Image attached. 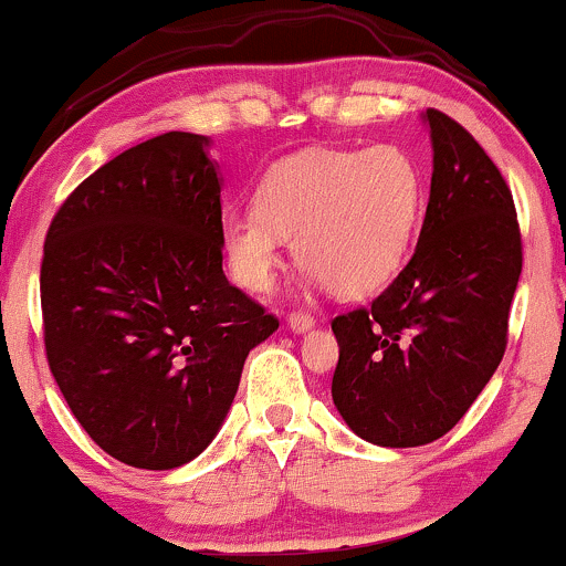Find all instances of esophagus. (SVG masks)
Masks as SVG:
<instances>
[{"label": "esophagus", "mask_w": 566, "mask_h": 566, "mask_svg": "<svg viewBox=\"0 0 566 566\" xmlns=\"http://www.w3.org/2000/svg\"><path fill=\"white\" fill-rule=\"evenodd\" d=\"M287 324H290V329L292 333H308V329H314V324H316V319L311 314H305V311H292V314L287 316Z\"/></svg>", "instance_id": "1"}]
</instances>
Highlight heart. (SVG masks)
<instances>
[{
	"label": "heart",
	"instance_id": "obj_1",
	"mask_svg": "<svg viewBox=\"0 0 566 566\" xmlns=\"http://www.w3.org/2000/svg\"><path fill=\"white\" fill-rule=\"evenodd\" d=\"M420 210L423 180L399 148H311L265 170L252 212L220 218V247L244 290L269 287L282 239H290L311 282L337 297H365L405 269Z\"/></svg>",
	"mask_w": 566,
	"mask_h": 566
}]
</instances>
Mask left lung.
Wrapping results in <instances>:
<instances>
[{
    "instance_id": "left-lung-1",
    "label": "left lung",
    "mask_w": 566,
    "mask_h": 566,
    "mask_svg": "<svg viewBox=\"0 0 566 566\" xmlns=\"http://www.w3.org/2000/svg\"><path fill=\"white\" fill-rule=\"evenodd\" d=\"M431 197L415 255L369 308L335 316L333 401L378 447H420L469 412L505 354L522 274L511 188L469 129L423 114Z\"/></svg>"
}]
</instances>
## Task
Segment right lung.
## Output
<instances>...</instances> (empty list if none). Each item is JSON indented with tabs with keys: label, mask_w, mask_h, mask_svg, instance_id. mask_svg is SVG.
<instances>
[{
	"label": "right lung",
	"mask_w": 566,
	"mask_h": 566,
	"mask_svg": "<svg viewBox=\"0 0 566 566\" xmlns=\"http://www.w3.org/2000/svg\"><path fill=\"white\" fill-rule=\"evenodd\" d=\"M210 138L165 133L90 175L44 239L53 378L90 439L146 471L186 465L279 319L229 284Z\"/></svg>",
	"instance_id": "obj_1"
}]
</instances>
